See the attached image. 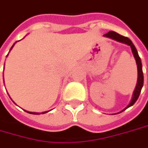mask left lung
I'll return each instance as SVG.
<instances>
[{
  "mask_svg": "<svg viewBox=\"0 0 148 148\" xmlns=\"http://www.w3.org/2000/svg\"><path fill=\"white\" fill-rule=\"evenodd\" d=\"M104 37H106L109 38H111V39L116 40L117 42H122V43H125L129 45L131 48H132V53H133V56H134L135 59H136V65H137V83H136V86L135 88V90L133 92V95H132V101L130 102V104L126 106V108L124 110H122L121 112H122L123 110H125L127 108H129L130 106H133L135 104V102L137 100L139 95H140V93L142 90V88L143 86V65H142V62H141V58L138 55V53H137V50L136 48H135L134 44L132 43V42L128 38L124 37V36H121L120 34H118L117 32H113V31H110L109 32H107L106 34L104 35Z\"/></svg>",
  "mask_w": 148,
  "mask_h": 148,
  "instance_id": "1",
  "label": "left lung"
}]
</instances>
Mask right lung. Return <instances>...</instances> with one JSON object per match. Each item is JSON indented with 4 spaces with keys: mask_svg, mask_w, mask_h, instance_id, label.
<instances>
[{
    "mask_svg": "<svg viewBox=\"0 0 148 148\" xmlns=\"http://www.w3.org/2000/svg\"><path fill=\"white\" fill-rule=\"evenodd\" d=\"M16 42H15V43H16ZM15 43L12 45V47L11 48L10 50H12V48H13L14 45H15ZM7 55H8V54H7ZM25 111H26V112H28V113H30V114H33V115H39V114H44V113H47V112H48V111H44V112H42V113H37V112H30V111H27V110H25Z\"/></svg>",
    "mask_w": 148,
    "mask_h": 148,
    "instance_id": "add662e5",
    "label": "right lung"
}]
</instances>
